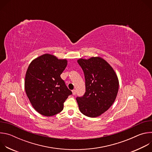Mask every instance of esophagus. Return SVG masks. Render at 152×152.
<instances>
[{"mask_svg": "<svg viewBox=\"0 0 152 152\" xmlns=\"http://www.w3.org/2000/svg\"><path fill=\"white\" fill-rule=\"evenodd\" d=\"M72 93H73V95H75L76 94V90H72Z\"/></svg>", "mask_w": 152, "mask_h": 152, "instance_id": "34e87169", "label": "esophagus"}]
</instances>
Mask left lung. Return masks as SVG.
I'll use <instances>...</instances> for the list:
<instances>
[{
    "label": "left lung",
    "mask_w": 152,
    "mask_h": 152,
    "mask_svg": "<svg viewBox=\"0 0 152 152\" xmlns=\"http://www.w3.org/2000/svg\"><path fill=\"white\" fill-rule=\"evenodd\" d=\"M77 62L84 73L86 92L76 98L80 111L89 117H97L106 112L115 102L119 82L110 64L99 56Z\"/></svg>",
    "instance_id": "obj_1"
}]
</instances>
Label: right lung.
<instances>
[{"instance_id": "obj_1", "label": "right lung", "mask_w": 152, "mask_h": 152, "mask_svg": "<svg viewBox=\"0 0 152 152\" xmlns=\"http://www.w3.org/2000/svg\"><path fill=\"white\" fill-rule=\"evenodd\" d=\"M67 65L66 59L49 53L37 57L29 65L25 89L32 106L40 114L50 117L60 113L72 94L60 76Z\"/></svg>"}]
</instances>
